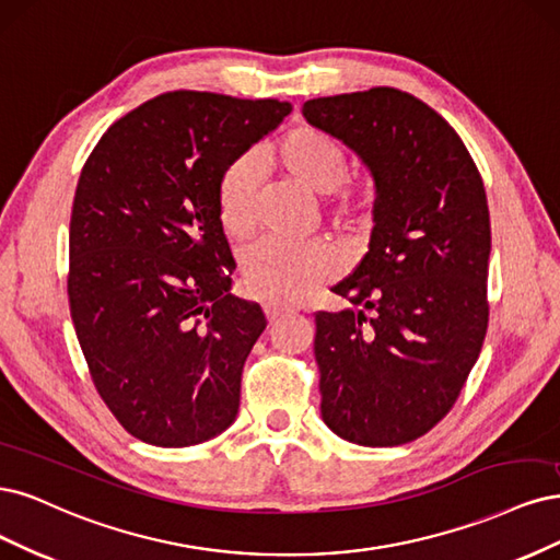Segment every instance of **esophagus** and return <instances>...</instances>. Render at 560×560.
I'll return each mask as SVG.
<instances>
[{"mask_svg": "<svg viewBox=\"0 0 560 560\" xmlns=\"http://www.w3.org/2000/svg\"><path fill=\"white\" fill-rule=\"evenodd\" d=\"M293 310L291 306H285V304H279V302H267L265 304V314H267V318H269V323H277L281 316H285V314H291Z\"/></svg>", "mask_w": 560, "mask_h": 560, "instance_id": "1", "label": "esophagus"}]
</instances>
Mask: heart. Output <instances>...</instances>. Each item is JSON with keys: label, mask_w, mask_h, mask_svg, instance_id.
I'll return each instance as SVG.
<instances>
[{"label": "heart", "mask_w": 560, "mask_h": 560, "mask_svg": "<svg viewBox=\"0 0 560 560\" xmlns=\"http://www.w3.org/2000/svg\"><path fill=\"white\" fill-rule=\"evenodd\" d=\"M265 165L293 176L314 192L326 195L330 219L360 230L378 200L376 182L370 176H347L349 158L341 143L314 125H295L265 149ZM219 219L232 240H248L260 223L262 195L254 162L240 158L230 162L215 190ZM341 267V256L328 240L288 244L262 240L244 250L242 272L250 293L267 302L291 304L310 298L330 281Z\"/></svg>", "instance_id": "1"}]
</instances>
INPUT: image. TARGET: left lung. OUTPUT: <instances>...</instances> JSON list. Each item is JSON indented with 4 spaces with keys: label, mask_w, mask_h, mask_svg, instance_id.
<instances>
[{
    "label": "left lung",
    "mask_w": 560,
    "mask_h": 560,
    "mask_svg": "<svg viewBox=\"0 0 560 560\" xmlns=\"http://www.w3.org/2000/svg\"><path fill=\"white\" fill-rule=\"evenodd\" d=\"M302 114L378 188L370 250L335 285L360 312L314 316L320 417L360 446L407 444L456 405L489 328L481 174L458 132L398 88L316 97Z\"/></svg>",
    "instance_id": "obj_1"
}]
</instances>
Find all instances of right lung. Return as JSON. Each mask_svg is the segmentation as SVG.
Wrapping results in <instances>:
<instances>
[{
  "label": "right lung",
  "mask_w": 560,
  "mask_h": 560,
  "mask_svg": "<svg viewBox=\"0 0 560 560\" xmlns=\"http://www.w3.org/2000/svg\"><path fill=\"white\" fill-rule=\"evenodd\" d=\"M291 114L279 100L174 90L116 120L88 155L69 221L67 295L90 378L132 438L190 446L240 409L267 326L232 295L215 190Z\"/></svg>",
  "instance_id": "1"
}]
</instances>
